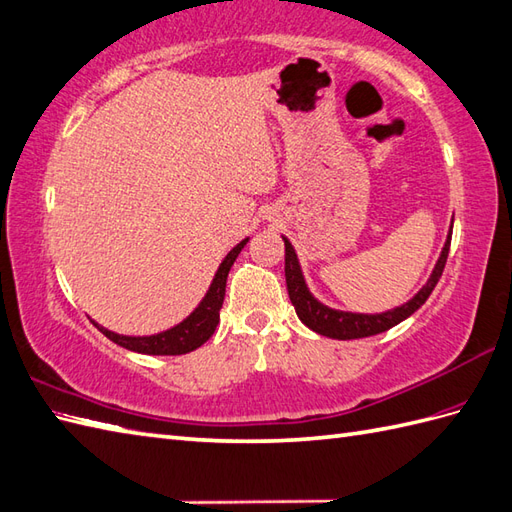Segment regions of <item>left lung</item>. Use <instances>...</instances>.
<instances>
[{"mask_svg": "<svg viewBox=\"0 0 512 512\" xmlns=\"http://www.w3.org/2000/svg\"><path fill=\"white\" fill-rule=\"evenodd\" d=\"M451 230H453V221H451ZM451 230L447 234V241H445V247H442L440 258L436 260L434 271H431V276L427 278L423 289H420L412 300H407L405 304L396 306V309L383 311V313L339 311V309H331V306H326L324 302L317 300L311 293L309 285H306L298 254H295V249L289 243V238L282 236V241H285L287 291H289L291 304L295 306V313H298L304 326H309L311 331L320 333L324 337H331V339H359V337H370V335H379L383 331H388V328L401 324L412 313H416L420 306L427 302L434 287L438 285L442 269H445L447 256H449Z\"/></svg>", "mask_w": 512, "mask_h": 512, "instance_id": "1", "label": "left lung"}]
</instances>
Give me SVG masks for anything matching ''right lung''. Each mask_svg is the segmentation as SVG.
Masks as SVG:
<instances>
[{
	"label": "right lung",
	"mask_w": 512,
	"mask_h": 512,
	"mask_svg": "<svg viewBox=\"0 0 512 512\" xmlns=\"http://www.w3.org/2000/svg\"><path fill=\"white\" fill-rule=\"evenodd\" d=\"M247 241L249 238H243L241 243L230 249V254L221 260L217 274H214L206 295H203V300L197 304V309L188 317H184L179 324L166 328L162 333L142 335V337L113 333L109 328L100 326L98 322H94V326L102 335L109 337L113 344L133 352H142V355H186V352L203 346L212 337V333L217 331L219 311L225 298L227 274H230L236 256L241 254V249L247 245Z\"/></svg>",
	"instance_id": "1"
}]
</instances>
